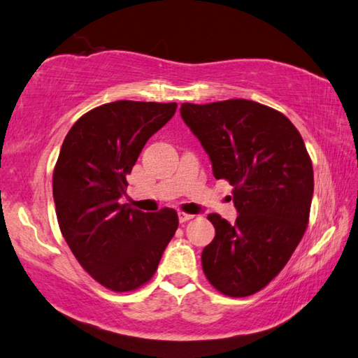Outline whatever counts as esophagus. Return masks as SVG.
I'll return each mask as SVG.
<instances>
[{"mask_svg":"<svg viewBox=\"0 0 358 358\" xmlns=\"http://www.w3.org/2000/svg\"><path fill=\"white\" fill-rule=\"evenodd\" d=\"M192 215H189V213H185V211H180L178 213V221L183 224V222H187L189 220H192Z\"/></svg>","mask_w":358,"mask_h":358,"instance_id":"esophagus-1","label":"esophagus"}]
</instances>
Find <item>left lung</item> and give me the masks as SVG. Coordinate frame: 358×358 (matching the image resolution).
Segmentation results:
<instances>
[{
    "mask_svg": "<svg viewBox=\"0 0 358 358\" xmlns=\"http://www.w3.org/2000/svg\"><path fill=\"white\" fill-rule=\"evenodd\" d=\"M210 156L216 180L234 186V224L211 213L213 241L202 251L211 286L248 296L280 273L305 234L314 177L305 142L287 117L248 99L180 108Z\"/></svg>",
    "mask_w": 358,
    "mask_h": 358,
    "instance_id": "left-lung-1",
    "label": "left lung"
}]
</instances>
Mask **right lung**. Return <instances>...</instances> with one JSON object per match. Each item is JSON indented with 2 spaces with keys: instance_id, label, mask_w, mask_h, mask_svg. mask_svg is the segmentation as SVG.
I'll return each mask as SVG.
<instances>
[{
  "instance_id": "add662e5",
  "label": "right lung",
  "mask_w": 358,
  "mask_h": 358,
  "mask_svg": "<svg viewBox=\"0 0 358 358\" xmlns=\"http://www.w3.org/2000/svg\"><path fill=\"white\" fill-rule=\"evenodd\" d=\"M175 110V102L115 101L78 118L62 145L53 171L59 230L85 271L113 292L148 282L178 227L173 208L143 213L118 202L145 143Z\"/></svg>"
}]
</instances>
